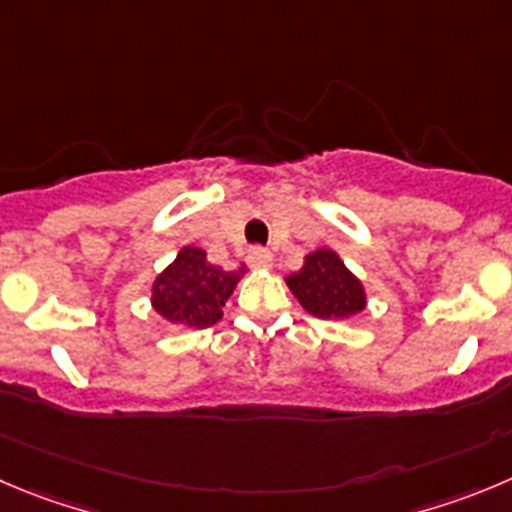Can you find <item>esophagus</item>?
I'll list each match as a JSON object with an SVG mask.
<instances>
[{
	"label": "esophagus",
	"mask_w": 512,
	"mask_h": 512,
	"mask_svg": "<svg viewBox=\"0 0 512 512\" xmlns=\"http://www.w3.org/2000/svg\"><path fill=\"white\" fill-rule=\"evenodd\" d=\"M247 260H250V265L257 267V270H265V267L272 265V255L270 250H265V247H252Z\"/></svg>",
	"instance_id": "esophagus-1"
}]
</instances>
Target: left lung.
Returning <instances> with one entry per match:
<instances>
[{
	"label": "left lung",
	"instance_id": "obj_1",
	"mask_svg": "<svg viewBox=\"0 0 512 512\" xmlns=\"http://www.w3.org/2000/svg\"><path fill=\"white\" fill-rule=\"evenodd\" d=\"M285 283L298 303L323 321H343L366 308V290L361 280L328 247L305 255L303 267L288 275Z\"/></svg>",
	"mask_w": 512,
	"mask_h": 512
}]
</instances>
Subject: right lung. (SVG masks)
Instances as JSON below:
<instances>
[{
    "label": "right lung",
    "mask_w": 512,
    "mask_h": 512,
    "mask_svg": "<svg viewBox=\"0 0 512 512\" xmlns=\"http://www.w3.org/2000/svg\"><path fill=\"white\" fill-rule=\"evenodd\" d=\"M245 265L224 270L207 260L202 247H181L176 260L151 288V305L176 328H209L222 318V308L245 275Z\"/></svg>",
    "instance_id": "1"
}]
</instances>
